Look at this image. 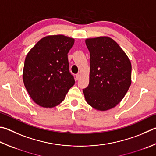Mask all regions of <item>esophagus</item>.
<instances>
[{
    "instance_id": "esophagus-1",
    "label": "esophagus",
    "mask_w": 156,
    "mask_h": 156,
    "mask_svg": "<svg viewBox=\"0 0 156 156\" xmlns=\"http://www.w3.org/2000/svg\"><path fill=\"white\" fill-rule=\"evenodd\" d=\"M76 80H79L80 78V73H77V74L76 75Z\"/></svg>"
}]
</instances>
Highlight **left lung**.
<instances>
[{
  "mask_svg": "<svg viewBox=\"0 0 156 156\" xmlns=\"http://www.w3.org/2000/svg\"><path fill=\"white\" fill-rule=\"evenodd\" d=\"M90 52L89 84L83 90L87 102L100 111L115 107L132 83V65L126 52L109 37L85 40Z\"/></svg>",
  "mask_w": 156,
  "mask_h": 156,
  "instance_id": "left-lung-1",
  "label": "left lung"
}]
</instances>
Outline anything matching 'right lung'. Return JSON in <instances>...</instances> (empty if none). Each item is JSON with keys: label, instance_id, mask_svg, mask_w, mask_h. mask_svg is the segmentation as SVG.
<instances>
[{"label": "right lung", "instance_id": "right-lung-1", "mask_svg": "<svg viewBox=\"0 0 156 156\" xmlns=\"http://www.w3.org/2000/svg\"><path fill=\"white\" fill-rule=\"evenodd\" d=\"M73 44V38L48 35L41 39L27 54L23 82L30 97L39 106L53 108L58 105L74 84L67 58Z\"/></svg>", "mask_w": 156, "mask_h": 156}]
</instances>
